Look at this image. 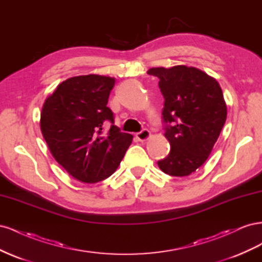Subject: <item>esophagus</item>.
Masks as SVG:
<instances>
[{
    "label": "esophagus",
    "mask_w": 262,
    "mask_h": 262,
    "mask_svg": "<svg viewBox=\"0 0 262 262\" xmlns=\"http://www.w3.org/2000/svg\"><path fill=\"white\" fill-rule=\"evenodd\" d=\"M137 138H138V140L141 141V142L147 141V140L150 138V132H149V130H147V129L142 130L141 132L137 133Z\"/></svg>",
    "instance_id": "1"
}]
</instances>
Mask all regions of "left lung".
I'll use <instances>...</instances> for the list:
<instances>
[{
	"instance_id": "1",
	"label": "left lung",
	"mask_w": 262,
	"mask_h": 262,
	"mask_svg": "<svg viewBox=\"0 0 262 262\" xmlns=\"http://www.w3.org/2000/svg\"><path fill=\"white\" fill-rule=\"evenodd\" d=\"M165 98L163 119L168 156L157 163L170 176L191 175L208 160L226 121L227 106L215 78L187 66L152 68Z\"/></svg>"
}]
</instances>
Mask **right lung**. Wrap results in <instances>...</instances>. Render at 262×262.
<instances>
[{
	"label": "right lung",
	"mask_w": 262,
	"mask_h": 262,
	"mask_svg": "<svg viewBox=\"0 0 262 262\" xmlns=\"http://www.w3.org/2000/svg\"><path fill=\"white\" fill-rule=\"evenodd\" d=\"M115 77L90 74L70 77L46 98L40 129L52 156L71 176L95 184L112 176L133 137L114 125L107 107ZM113 124L104 135L102 129Z\"/></svg>",
	"instance_id": "right-lung-1"
}]
</instances>
